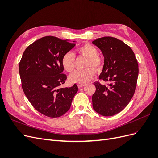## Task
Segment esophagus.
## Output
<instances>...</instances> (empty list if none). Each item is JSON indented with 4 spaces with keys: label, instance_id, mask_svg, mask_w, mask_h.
<instances>
[{
    "label": "esophagus",
    "instance_id": "obj_1",
    "mask_svg": "<svg viewBox=\"0 0 158 158\" xmlns=\"http://www.w3.org/2000/svg\"><path fill=\"white\" fill-rule=\"evenodd\" d=\"M85 85V84H78V88H81L84 87Z\"/></svg>",
    "mask_w": 158,
    "mask_h": 158
}]
</instances>
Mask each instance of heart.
Returning <instances> with one entry per match:
<instances>
[{"label":"heart","mask_w":158,"mask_h":158,"mask_svg":"<svg viewBox=\"0 0 158 158\" xmlns=\"http://www.w3.org/2000/svg\"><path fill=\"white\" fill-rule=\"evenodd\" d=\"M76 52L78 54L87 57L88 60L84 70L75 71L72 74L69 79L72 82L78 84H84L92 79L95 74L96 71H99L103 67V60L102 57L98 55V50L95 47L89 44H84L78 47ZM75 55L73 52H68L64 55L62 59V65L63 69L68 73H72L74 69ZM89 68H88L87 67ZM93 67L94 70L91 67Z\"/></svg>","instance_id":"b5f03b06"}]
</instances>
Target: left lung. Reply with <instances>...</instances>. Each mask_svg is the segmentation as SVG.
<instances>
[{
  "label": "left lung",
  "mask_w": 158,
  "mask_h": 158,
  "mask_svg": "<svg viewBox=\"0 0 158 158\" xmlns=\"http://www.w3.org/2000/svg\"><path fill=\"white\" fill-rule=\"evenodd\" d=\"M92 43L104 56L99 76L102 83H94L96 89L92 98L93 108L103 116H113L127 107L135 92L138 62L131 47L115 37H103Z\"/></svg>",
  "instance_id": "obj_1"
}]
</instances>
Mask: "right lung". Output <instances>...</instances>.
Masks as SVG:
<instances>
[{
  "instance_id": "add662e5",
  "label": "right lung",
  "mask_w": 158,
  "mask_h": 158,
  "mask_svg": "<svg viewBox=\"0 0 158 158\" xmlns=\"http://www.w3.org/2000/svg\"><path fill=\"white\" fill-rule=\"evenodd\" d=\"M74 46L67 40L46 36L33 42L23 52L19 63L22 88L32 106L45 116L63 115L78 92L76 84L60 88L67 78L63 73L62 59Z\"/></svg>"
}]
</instances>
